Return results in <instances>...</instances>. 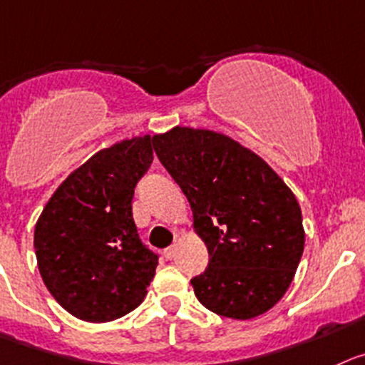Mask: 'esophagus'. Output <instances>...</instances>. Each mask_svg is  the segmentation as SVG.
Segmentation results:
<instances>
[{"mask_svg": "<svg viewBox=\"0 0 365 365\" xmlns=\"http://www.w3.org/2000/svg\"><path fill=\"white\" fill-rule=\"evenodd\" d=\"M176 252H178V247H176V245H171V247L163 250V255H165V259H175Z\"/></svg>", "mask_w": 365, "mask_h": 365, "instance_id": "34e87169", "label": "esophagus"}]
</instances>
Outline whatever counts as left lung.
Returning <instances> with one entry per match:
<instances>
[{
  "label": "left lung",
  "mask_w": 365,
  "mask_h": 365,
  "mask_svg": "<svg viewBox=\"0 0 365 365\" xmlns=\"http://www.w3.org/2000/svg\"><path fill=\"white\" fill-rule=\"evenodd\" d=\"M153 148L192 209L209 267L190 279L198 301L247 321L286 294L304 250L302 214L290 187L261 156L209 129L176 125Z\"/></svg>",
  "instance_id": "obj_1"
}]
</instances>
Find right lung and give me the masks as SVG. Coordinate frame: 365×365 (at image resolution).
<instances>
[{
	"mask_svg": "<svg viewBox=\"0 0 365 365\" xmlns=\"http://www.w3.org/2000/svg\"><path fill=\"white\" fill-rule=\"evenodd\" d=\"M151 162L149 135L101 149L57 187L37 220L41 277L81 321H115L148 294L158 255L138 237L131 202Z\"/></svg>",
	"mask_w": 365,
	"mask_h": 365,
	"instance_id": "obj_1",
	"label": "right lung"
}]
</instances>
